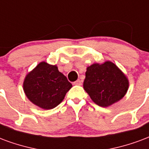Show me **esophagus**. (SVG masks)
Segmentation results:
<instances>
[{"instance_id":"obj_1","label":"esophagus","mask_w":149,"mask_h":149,"mask_svg":"<svg viewBox=\"0 0 149 149\" xmlns=\"http://www.w3.org/2000/svg\"><path fill=\"white\" fill-rule=\"evenodd\" d=\"M75 84V85H81V84H82V81L79 79V80H77V81H75L74 83H73Z\"/></svg>"}]
</instances>
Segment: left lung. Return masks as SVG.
<instances>
[{
	"instance_id": "obj_1",
	"label": "left lung",
	"mask_w": 149,
	"mask_h": 149,
	"mask_svg": "<svg viewBox=\"0 0 149 149\" xmlns=\"http://www.w3.org/2000/svg\"><path fill=\"white\" fill-rule=\"evenodd\" d=\"M128 87L126 77L111 61L87 68L84 88L97 105L105 107L118 102L127 92Z\"/></svg>"
}]
</instances>
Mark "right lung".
I'll return each instance as SVG.
<instances>
[{
  "instance_id": "1",
  "label": "right lung",
  "mask_w": 149,
  "mask_h": 149,
  "mask_svg": "<svg viewBox=\"0 0 149 149\" xmlns=\"http://www.w3.org/2000/svg\"><path fill=\"white\" fill-rule=\"evenodd\" d=\"M72 85L56 65L41 62L27 75L24 90L31 102L41 108L56 107Z\"/></svg>"
}]
</instances>
